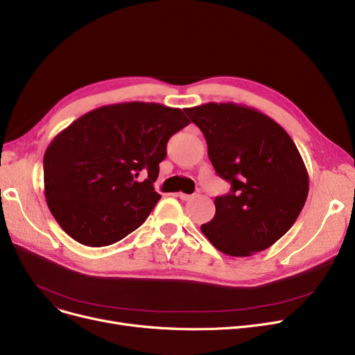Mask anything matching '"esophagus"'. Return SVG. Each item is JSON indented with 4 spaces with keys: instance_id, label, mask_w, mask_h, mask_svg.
Wrapping results in <instances>:
<instances>
[{
    "instance_id": "34e87169",
    "label": "esophagus",
    "mask_w": 355,
    "mask_h": 355,
    "mask_svg": "<svg viewBox=\"0 0 355 355\" xmlns=\"http://www.w3.org/2000/svg\"><path fill=\"white\" fill-rule=\"evenodd\" d=\"M182 201H190V200H193L194 197H196V194H184V193H178L177 194Z\"/></svg>"
}]
</instances>
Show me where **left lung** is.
Returning a JSON list of instances; mask_svg holds the SVG:
<instances>
[{
    "mask_svg": "<svg viewBox=\"0 0 355 355\" xmlns=\"http://www.w3.org/2000/svg\"><path fill=\"white\" fill-rule=\"evenodd\" d=\"M206 138L216 173L232 191L216 197L201 232L221 253L246 257L270 248L302 211L309 191L304 159L286 130L254 107L204 103L184 109Z\"/></svg>",
    "mask_w": 355,
    "mask_h": 355,
    "instance_id": "1",
    "label": "left lung"
}]
</instances>
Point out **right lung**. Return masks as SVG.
I'll list each match as a JSON object with an SVG mask.
<instances>
[{"label": "right lung", "mask_w": 355, "mask_h": 355, "mask_svg": "<svg viewBox=\"0 0 355 355\" xmlns=\"http://www.w3.org/2000/svg\"><path fill=\"white\" fill-rule=\"evenodd\" d=\"M189 123L178 107L145 102L101 106L70 123L43 159L44 197L59 226L90 248L137 230L161 198L154 182L166 142Z\"/></svg>", "instance_id": "right-lung-1"}]
</instances>
